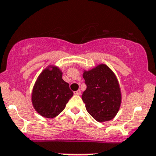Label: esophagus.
I'll return each instance as SVG.
<instances>
[{
  "label": "esophagus",
  "mask_w": 156,
  "mask_h": 156,
  "mask_svg": "<svg viewBox=\"0 0 156 156\" xmlns=\"http://www.w3.org/2000/svg\"><path fill=\"white\" fill-rule=\"evenodd\" d=\"M74 94H75V95H80V94H81V91L79 89V90L76 91V92H74Z\"/></svg>",
  "instance_id": "esophagus-1"
}]
</instances>
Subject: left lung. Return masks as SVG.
Returning <instances> with one entry per match:
<instances>
[{
    "mask_svg": "<svg viewBox=\"0 0 156 156\" xmlns=\"http://www.w3.org/2000/svg\"><path fill=\"white\" fill-rule=\"evenodd\" d=\"M86 89L82 95L89 115L98 122L113 119L121 103L119 83L105 64H99L83 75Z\"/></svg>",
    "mask_w": 156,
    "mask_h": 156,
    "instance_id": "obj_1",
    "label": "left lung"
}]
</instances>
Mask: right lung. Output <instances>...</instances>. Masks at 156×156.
<instances>
[{"mask_svg":"<svg viewBox=\"0 0 156 156\" xmlns=\"http://www.w3.org/2000/svg\"><path fill=\"white\" fill-rule=\"evenodd\" d=\"M73 95L69 84L62 79L61 70L49 66L40 73L34 85L32 105L40 115L53 118L65 108Z\"/></svg>","mask_w":156,"mask_h":156,"instance_id":"1","label":"right lung"}]
</instances>
